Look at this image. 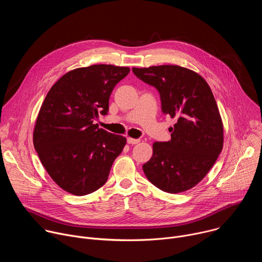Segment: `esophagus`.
Returning a JSON list of instances; mask_svg holds the SVG:
<instances>
[{
    "label": "esophagus",
    "instance_id": "1",
    "mask_svg": "<svg viewBox=\"0 0 262 262\" xmlns=\"http://www.w3.org/2000/svg\"><path fill=\"white\" fill-rule=\"evenodd\" d=\"M126 141L128 144H138L140 142L139 139H134V138H127Z\"/></svg>",
    "mask_w": 262,
    "mask_h": 262
}]
</instances>
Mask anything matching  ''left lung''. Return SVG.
I'll return each mask as SVG.
<instances>
[{
	"mask_svg": "<svg viewBox=\"0 0 262 262\" xmlns=\"http://www.w3.org/2000/svg\"><path fill=\"white\" fill-rule=\"evenodd\" d=\"M133 72L159 91L162 112L177 120L169 128L170 141L154 143L143 171L164 192L188 191L205 177L223 148V123L213 94L201 76L181 66L134 67Z\"/></svg>",
	"mask_w": 262,
	"mask_h": 262,
	"instance_id": "obj_1",
	"label": "left lung"
}]
</instances>
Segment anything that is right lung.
<instances>
[{
	"instance_id": "obj_1",
	"label": "right lung",
	"mask_w": 262,
	"mask_h": 262,
	"mask_svg": "<svg viewBox=\"0 0 262 262\" xmlns=\"http://www.w3.org/2000/svg\"><path fill=\"white\" fill-rule=\"evenodd\" d=\"M128 67L98 64L71 70L49 91L37 117L35 150L52 179L77 196L102 186L126 139L94 121L106 115L108 99Z\"/></svg>"
}]
</instances>
